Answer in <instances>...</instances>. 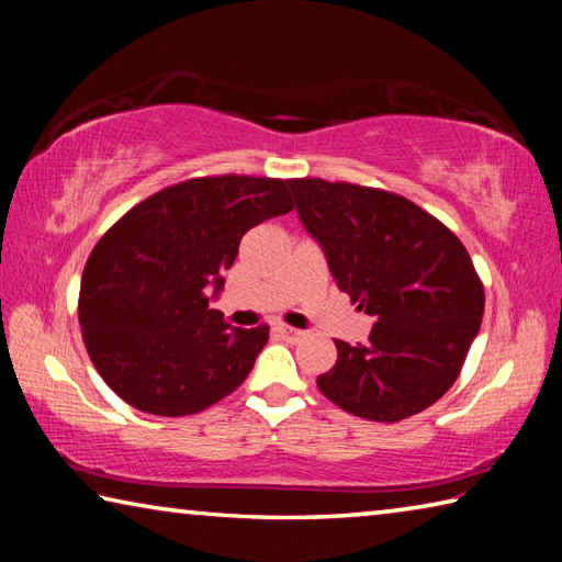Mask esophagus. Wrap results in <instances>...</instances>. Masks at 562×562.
Returning <instances> with one entry per match:
<instances>
[{"mask_svg": "<svg viewBox=\"0 0 562 562\" xmlns=\"http://www.w3.org/2000/svg\"><path fill=\"white\" fill-rule=\"evenodd\" d=\"M274 331H278V335L282 339H288V341H300L304 337L302 329H294V327H288V325H278V327H274Z\"/></svg>", "mask_w": 562, "mask_h": 562, "instance_id": "34e87169", "label": "esophagus"}]
</instances>
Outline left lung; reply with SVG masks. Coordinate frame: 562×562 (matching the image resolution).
<instances>
[{"mask_svg": "<svg viewBox=\"0 0 562 562\" xmlns=\"http://www.w3.org/2000/svg\"><path fill=\"white\" fill-rule=\"evenodd\" d=\"M297 217L337 288L376 322L367 345L335 339L319 392L369 422H402L449 392L481 329L483 284L459 237L386 190L290 180Z\"/></svg>", "mask_w": 562, "mask_h": 562, "instance_id": "8db88e82", "label": "left lung"}]
</instances>
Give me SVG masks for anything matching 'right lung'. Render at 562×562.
I'll return each instance as SVG.
<instances>
[{
  "mask_svg": "<svg viewBox=\"0 0 562 562\" xmlns=\"http://www.w3.org/2000/svg\"><path fill=\"white\" fill-rule=\"evenodd\" d=\"M288 186L250 176L186 180L131 207L97 243L79 322L93 367L123 402L188 416L245 382L270 331L225 325L211 300L243 235L292 211Z\"/></svg>",
  "mask_w": 562,
  "mask_h": 562,
  "instance_id": "obj_1",
  "label": "right lung"
}]
</instances>
